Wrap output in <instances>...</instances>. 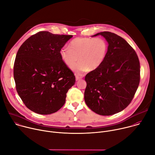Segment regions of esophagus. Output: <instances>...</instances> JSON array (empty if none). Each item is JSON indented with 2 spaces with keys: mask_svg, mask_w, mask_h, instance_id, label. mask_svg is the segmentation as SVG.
Masks as SVG:
<instances>
[{
  "mask_svg": "<svg viewBox=\"0 0 155 155\" xmlns=\"http://www.w3.org/2000/svg\"><path fill=\"white\" fill-rule=\"evenodd\" d=\"M81 78V77H78V76H76V77H75V80H76V81H78V80H80Z\"/></svg>",
  "mask_w": 155,
  "mask_h": 155,
  "instance_id": "esophagus-1",
  "label": "esophagus"
}]
</instances>
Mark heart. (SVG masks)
<instances>
[{
  "mask_svg": "<svg viewBox=\"0 0 155 155\" xmlns=\"http://www.w3.org/2000/svg\"><path fill=\"white\" fill-rule=\"evenodd\" d=\"M108 51V43L102 37H77L72 40L69 48L63 47L59 54L65 65L71 66L78 60L77 64L72 67V70L78 75L89 70L97 69L105 59Z\"/></svg>",
  "mask_w": 155,
  "mask_h": 155,
  "instance_id": "heart-1",
  "label": "heart"
}]
</instances>
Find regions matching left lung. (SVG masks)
Returning a JSON list of instances; mask_svg holds the SVG:
<instances>
[{
  "label": "left lung",
  "mask_w": 155,
  "mask_h": 155,
  "mask_svg": "<svg viewBox=\"0 0 155 155\" xmlns=\"http://www.w3.org/2000/svg\"><path fill=\"white\" fill-rule=\"evenodd\" d=\"M103 36L108 42L105 60L85 77L84 101L92 111L103 116L117 114L130 103L140 82V62L129 44L110 32Z\"/></svg>",
  "instance_id": "obj_1"
}]
</instances>
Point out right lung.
<instances>
[{
	"label": "right lung",
	"mask_w": 155,
	"mask_h": 155,
	"mask_svg": "<svg viewBox=\"0 0 155 155\" xmlns=\"http://www.w3.org/2000/svg\"><path fill=\"white\" fill-rule=\"evenodd\" d=\"M72 37L41 31L19 48L13 68L16 89L31 111L49 115L64 105L66 93L75 84V77L59 51Z\"/></svg>",
	"instance_id": "obj_1"
}]
</instances>
